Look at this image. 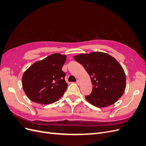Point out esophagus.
<instances>
[{"instance_id": "34e87169", "label": "esophagus", "mask_w": 146, "mask_h": 146, "mask_svg": "<svg viewBox=\"0 0 146 146\" xmlns=\"http://www.w3.org/2000/svg\"><path fill=\"white\" fill-rule=\"evenodd\" d=\"M76 83H77V84L78 85H80V80H77V82H76Z\"/></svg>"}]
</instances>
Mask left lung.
Returning a JSON list of instances; mask_svg holds the SVG:
<instances>
[{
	"instance_id": "left-lung-1",
	"label": "left lung",
	"mask_w": 146,
	"mask_h": 146,
	"mask_svg": "<svg viewBox=\"0 0 146 146\" xmlns=\"http://www.w3.org/2000/svg\"><path fill=\"white\" fill-rule=\"evenodd\" d=\"M90 75L92 92L85 98L96 107H108L117 102L124 92L126 78L118 61L106 53L91 52L74 56Z\"/></svg>"
}]
</instances>
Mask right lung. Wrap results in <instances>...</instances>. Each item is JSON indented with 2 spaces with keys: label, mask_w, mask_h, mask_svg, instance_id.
Here are the masks:
<instances>
[{
  "label": "right lung",
  "mask_w": 146,
  "mask_h": 146,
  "mask_svg": "<svg viewBox=\"0 0 146 146\" xmlns=\"http://www.w3.org/2000/svg\"><path fill=\"white\" fill-rule=\"evenodd\" d=\"M66 56L54 54L33 63L24 73L22 83L30 100L41 104H50L58 100L67 89L62 70Z\"/></svg>",
  "instance_id": "right-lung-1"
}]
</instances>
